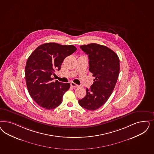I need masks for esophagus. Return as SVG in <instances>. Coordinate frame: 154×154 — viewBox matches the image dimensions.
Segmentation results:
<instances>
[{
  "label": "esophagus",
  "mask_w": 154,
  "mask_h": 154,
  "mask_svg": "<svg viewBox=\"0 0 154 154\" xmlns=\"http://www.w3.org/2000/svg\"><path fill=\"white\" fill-rule=\"evenodd\" d=\"M70 85H71L72 87H74V88H77V87H79V85H78L75 84V83H74V82H71Z\"/></svg>",
  "instance_id": "esophagus-1"
}]
</instances>
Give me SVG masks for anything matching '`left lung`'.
<instances>
[{"instance_id": "left-lung-1", "label": "left lung", "mask_w": 154, "mask_h": 154, "mask_svg": "<svg viewBox=\"0 0 154 154\" xmlns=\"http://www.w3.org/2000/svg\"><path fill=\"white\" fill-rule=\"evenodd\" d=\"M89 58V70L94 77L86 95L79 100L80 105L94 110L104 104L112 94L119 78V60L118 55L108 47L97 44L80 46Z\"/></svg>"}]
</instances>
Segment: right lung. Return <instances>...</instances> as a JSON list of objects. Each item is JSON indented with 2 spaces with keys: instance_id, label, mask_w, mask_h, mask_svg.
Returning a JSON list of instances; mask_svg holds the SVG:
<instances>
[{
  "instance_id": "1",
  "label": "right lung",
  "mask_w": 154,
  "mask_h": 154,
  "mask_svg": "<svg viewBox=\"0 0 154 154\" xmlns=\"http://www.w3.org/2000/svg\"><path fill=\"white\" fill-rule=\"evenodd\" d=\"M77 50L74 45L46 43L37 47L28 58L25 66L26 87L31 97L41 107L54 109L62 102L70 84L57 80L53 82L55 71H60L65 58Z\"/></svg>"
}]
</instances>
